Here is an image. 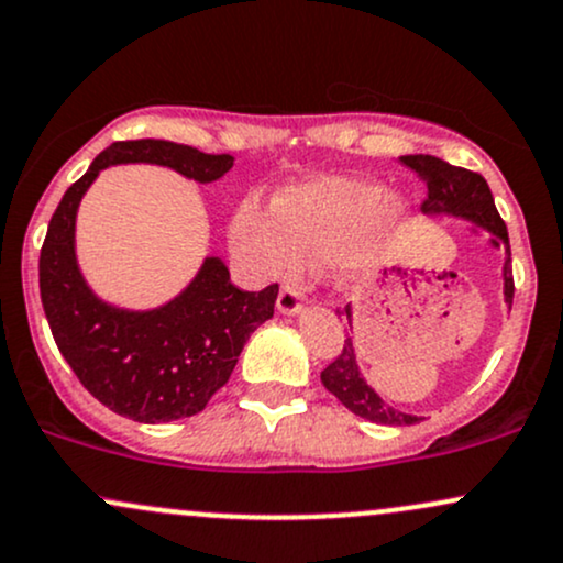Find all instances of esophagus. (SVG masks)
I'll list each match as a JSON object with an SVG mask.
<instances>
[{
    "label": "esophagus",
    "mask_w": 563,
    "mask_h": 563,
    "mask_svg": "<svg viewBox=\"0 0 563 563\" xmlns=\"http://www.w3.org/2000/svg\"><path fill=\"white\" fill-rule=\"evenodd\" d=\"M276 308H279L282 313L287 316H295L302 308L300 302V292L295 287H282L279 289V298H276Z\"/></svg>",
    "instance_id": "34e87169"
}]
</instances>
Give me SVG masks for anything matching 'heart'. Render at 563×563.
<instances>
[{
  "instance_id": "1",
  "label": "heart",
  "mask_w": 563,
  "mask_h": 563,
  "mask_svg": "<svg viewBox=\"0 0 563 563\" xmlns=\"http://www.w3.org/2000/svg\"><path fill=\"white\" fill-rule=\"evenodd\" d=\"M274 214L244 201L233 218V244L263 276L295 274L302 263L362 265L375 233L399 225L407 207L380 183L332 175L282 191Z\"/></svg>"
}]
</instances>
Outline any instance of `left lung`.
I'll use <instances>...</instances> for the list:
<instances>
[{
  "label": "left lung",
  "instance_id": "8db88e82",
  "mask_svg": "<svg viewBox=\"0 0 563 563\" xmlns=\"http://www.w3.org/2000/svg\"><path fill=\"white\" fill-rule=\"evenodd\" d=\"M404 167L412 169L418 178L426 183L428 197L422 201V212L426 214H454V218L473 220V223L484 225L492 233V244L505 247V265H503V279H505V302H514V268H510V242L508 229H505L500 212H497L495 199H492L489 186L478 173L471 169L454 167V164L439 159V156L428 154H412L401 156ZM345 316L351 319V308H345ZM321 383L338 396L345 407L351 409L358 418L377 422V426H415L422 418L418 415H407L401 409H394L385 404L375 390L366 385V380L358 372L356 351H353V340L345 338L343 349H340L334 362L321 372Z\"/></svg>",
  "mask_w": 563,
  "mask_h": 563
}]
</instances>
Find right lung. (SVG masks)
<instances>
[{"mask_svg": "<svg viewBox=\"0 0 563 563\" xmlns=\"http://www.w3.org/2000/svg\"><path fill=\"white\" fill-rule=\"evenodd\" d=\"M162 164L197 183L223 178L229 154H205L173 141H119L63 194L40 255L44 316L79 383L111 412L135 422L199 415L229 383L250 334L274 316L279 284L244 292L220 257H207L175 300L154 311L109 306L87 287L74 250L77 210L100 169L111 164Z\"/></svg>", "mask_w": 563, "mask_h": 563, "instance_id": "add662e5", "label": "right lung"}]
</instances>
